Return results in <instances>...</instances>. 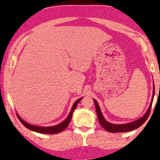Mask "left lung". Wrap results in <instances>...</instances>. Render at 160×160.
<instances>
[{
	"instance_id": "1",
	"label": "left lung",
	"mask_w": 160,
	"mask_h": 160,
	"mask_svg": "<svg viewBox=\"0 0 160 160\" xmlns=\"http://www.w3.org/2000/svg\"><path fill=\"white\" fill-rule=\"evenodd\" d=\"M154 92H153L152 95V99L151 104L148 108V111H146L145 115L143 117H141V119L136 120V121L130 122L128 124H113L111 123H109L107 121L105 120V119L102 117L101 111H100V107L98 106V103L95 100H94V102L95 105V109H96V113H97L98 121H99L100 125L105 130L110 132H130V131L134 130L135 129L138 128L139 127H141L146 120H147L148 116L150 114L151 108H152V105L153 102V99H154Z\"/></svg>"
}]
</instances>
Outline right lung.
<instances>
[{"mask_svg":"<svg viewBox=\"0 0 160 160\" xmlns=\"http://www.w3.org/2000/svg\"><path fill=\"white\" fill-rule=\"evenodd\" d=\"M82 98H80L76 100V101L74 102L73 107H72L71 112H70L69 115L68 116V117L65 119V120H64L62 123L58 124L56 126H53V127H38V126H35V125H31V124L27 123L25 121H23L22 119L19 117V116L17 113V117L19 121L21 122V123L23 124L25 128H27L28 129H29L30 130L35 131V132H40V133H45V134H56V133H59L60 132H62L65 130V128L68 126V124L71 122V118H72V114H73V111L75 110L76 106H77L78 102L81 101Z\"/></svg>","mask_w":160,"mask_h":160,"instance_id":"obj_1","label":"right lung"}]
</instances>
